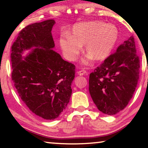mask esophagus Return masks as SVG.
I'll list each match as a JSON object with an SVG mask.
<instances>
[{
    "label": "esophagus",
    "instance_id": "obj_1",
    "mask_svg": "<svg viewBox=\"0 0 148 148\" xmlns=\"http://www.w3.org/2000/svg\"><path fill=\"white\" fill-rule=\"evenodd\" d=\"M77 74H78L79 76H83L84 74H87V72L86 71H84V70H82V71L77 72Z\"/></svg>",
    "mask_w": 148,
    "mask_h": 148
}]
</instances>
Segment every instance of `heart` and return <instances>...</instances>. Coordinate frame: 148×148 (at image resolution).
I'll use <instances>...</instances> for the list:
<instances>
[{"label":"heart","mask_w":148,"mask_h":148,"mask_svg":"<svg viewBox=\"0 0 148 148\" xmlns=\"http://www.w3.org/2000/svg\"><path fill=\"white\" fill-rule=\"evenodd\" d=\"M118 38V31L111 24L100 21L81 22L74 25L71 36L60 39L63 54L69 61L76 59L85 45V51L95 61H102L110 56Z\"/></svg>","instance_id":"heart-1"}]
</instances>
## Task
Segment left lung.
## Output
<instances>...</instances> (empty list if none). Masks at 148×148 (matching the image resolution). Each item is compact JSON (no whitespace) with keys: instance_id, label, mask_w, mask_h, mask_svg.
Wrapping results in <instances>:
<instances>
[{"instance_id":"left-lung-1","label":"left lung","mask_w":148,"mask_h":148,"mask_svg":"<svg viewBox=\"0 0 148 148\" xmlns=\"http://www.w3.org/2000/svg\"><path fill=\"white\" fill-rule=\"evenodd\" d=\"M140 66L131 36L90 74L89 92L100 111L114 115L127 106L137 86Z\"/></svg>"}]
</instances>
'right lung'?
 Listing matches in <instances>:
<instances>
[{
	"label": "right lung",
	"instance_id": "obj_1",
	"mask_svg": "<svg viewBox=\"0 0 148 148\" xmlns=\"http://www.w3.org/2000/svg\"><path fill=\"white\" fill-rule=\"evenodd\" d=\"M53 19L29 25L12 46V79L19 96L32 112L45 119L58 117L72 94L75 65L62 59L55 46ZM36 48L25 58L23 51Z\"/></svg>",
	"mask_w": 148,
	"mask_h": 148
}]
</instances>
